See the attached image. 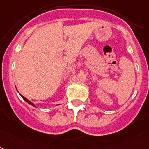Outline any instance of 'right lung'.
Masks as SVG:
<instances>
[{
	"mask_svg": "<svg viewBox=\"0 0 149 149\" xmlns=\"http://www.w3.org/2000/svg\"><path fill=\"white\" fill-rule=\"evenodd\" d=\"M21 96H22V95H21ZM22 98H23V99H24V100H25V101H26V102H27V103H29V104H31V105H32V106H34V107H35V105H34V104H33V103H32V102H30V101H29V100H28V99H27V98H24V97H22Z\"/></svg>",
	"mask_w": 149,
	"mask_h": 149,
	"instance_id": "obj_1",
	"label": "right lung"
}]
</instances>
